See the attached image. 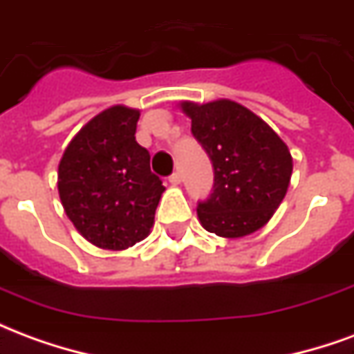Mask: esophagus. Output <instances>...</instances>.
<instances>
[{"label":"esophagus","mask_w":354,"mask_h":354,"mask_svg":"<svg viewBox=\"0 0 354 354\" xmlns=\"http://www.w3.org/2000/svg\"><path fill=\"white\" fill-rule=\"evenodd\" d=\"M169 182L172 185H178V184H180V182H182V174H180V172H174V174H170Z\"/></svg>","instance_id":"1"}]
</instances>
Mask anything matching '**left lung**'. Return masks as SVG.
<instances>
[{"label": "left lung", "mask_w": 354, "mask_h": 354, "mask_svg": "<svg viewBox=\"0 0 354 354\" xmlns=\"http://www.w3.org/2000/svg\"><path fill=\"white\" fill-rule=\"evenodd\" d=\"M192 132L214 167V192L199 203L201 225L218 237L241 239L263 227L281 207L292 178L288 146L237 102H180Z\"/></svg>", "instance_id": "obj_1"}]
</instances>
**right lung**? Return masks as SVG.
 <instances>
[{
  "mask_svg": "<svg viewBox=\"0 0 354 354\" xmlns=\"http://www.w3.org/2000/svg\"><path fill=\"white\" fill-rule=\"evenodd\" d=\"M140 109L111 106L94 115L58 162L66 216L88 243L124 250L149 235L165 185L134 138Z\"/></svg>",
  "mask_w": 354,
  "mask_h": 354,
  "instance_id": "obj_1",
  "label": "right lung"
}]
</instances>
